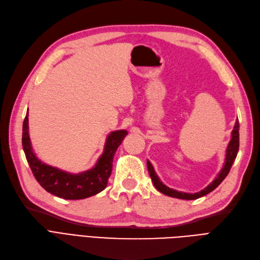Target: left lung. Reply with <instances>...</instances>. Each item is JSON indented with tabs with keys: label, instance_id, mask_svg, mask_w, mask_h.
I'll return each mask as SVG.
<instances>
[{
	"label": "left lung",
	"instance_id": "8db88e82",
	"mask_svg": "<svg viewBox=\"0 0 260 260\" xmlns=\"http://www.w3.org/2000/svg\"><path fill=\"white\" fill-rule=\"evenodd\" d=\"M239 120L236 121L235 127L232 132V139H230L228 147L226 149V158H225V164L222 168V170L219 171V174L217 175V177L213 180L212 183H210L206 188L201 189L198 193H194V194H189V193H183V191H179L176 189H172L168 186H166L162 182L159 180V178L157 177L156 172L153 168L152 164L150 162V160H147V166H148V170L150 177L152 179L153 184H154L155 188L162 193L164 195L170 196V197H175V198H179V199H185V200H193V199H197L203 197L209 193H211L213 189H215L220 183H222L223 180L227 177V175L229 174V170L232 168L234 161L237 157L238 151H239Z\"/></svg>",
	"mask_w": 260,
	"mask_h": 260
}]
</instances>
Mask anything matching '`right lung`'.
Masks as SVG:
<instances>
[{"instance_id": "obj_1", "label": "right lung", "mask_w": 260, "mask_h": 260, "mask_svg": "<svg viewBox=\"0 0 260 260\" xmlns=\"http://www.w3.org/2000/svg\"><path fill=\"white\" fill-rule=\"evenodd\" d=\"M126 135L127 132L124 129L111 132L106 139L103 154L96 161L95 166L80 174H70L47 165L36 157L28 136V118L26 112L22 126V147L33 175L43 188L56 197L77 200L99 194L107 186L112 171L115 151Z\"/></svg>"}]
</instances>
